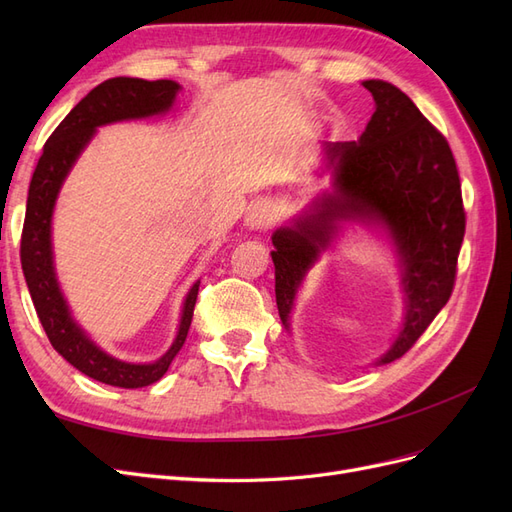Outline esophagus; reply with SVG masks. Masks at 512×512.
<instances>
[{"mask_svg": "<svg viewBox=\"0 0 512 512\" xmlns=\"http://www.w3.org/2000/svg\"><path fill=\"white\" fill-rule=\"evenodd\" d=\"M273 220V207L267 203V200H256L245 211V226L250 230L265 228Z\"/></svg>", "mask_w": 512, "mask_h": 512, "instance_id": "obj_1", "label": "esophagus"}]
</instances>
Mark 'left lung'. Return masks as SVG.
Instances as JSON below:
<instances>
[{"label":"left lung","instance_id":"obj_1","mask_svg":"<svg viewBox=\"0 0 512 512\" xmlns=\"http://www.w3.org/2000/svg\"><path fill=\"white\" fill-rule=\"evenodd\" d=\"M376 111L359 141L324 145L331 190L275 228L271 252L275 301L284 329L309 269L350 224L380 230L391 241L404 292V320L374 365L404 356L453 292L466 232L453 151L416 104L395 85L369 79Z\"/></svg>","mask_w":512,"mask_h":512}]
</instances>
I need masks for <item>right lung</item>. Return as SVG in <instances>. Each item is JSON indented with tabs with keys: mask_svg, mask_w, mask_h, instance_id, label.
Returning a JSON list of instances; mask_svg holds the SVG:
<instances>
[{
	"mask_svg": "<svg viewBox=\"0 0 512 512\" xmlns=\"http://www.w3.org/2000/svg\"><path fill=\"white\" fill-rule=\"evenodd\" d=\"M181 85L175 81H145L115 76L94 87L76 104L46 141L27 194L21 237V265L36 314L53 348L64 359L98 382L119 389H141L158 382L179 354L188 337L200 280L188 290L181 307L179 329L170 348L153 363H128L104 352L74 320L61 292L53 256V211L61 185L98 128L117 121L166 115L173 108Z\"/></svg>",
	"mask_w": 512,
	"mask_h": 512,
	"instance_id": "1",
	"label": "right lung"
}]
</instances>
